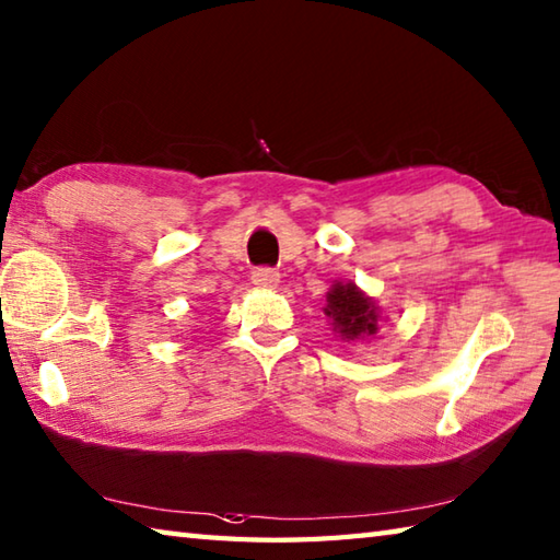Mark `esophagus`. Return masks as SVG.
<instances>
[{
  "label": "esophagus",
  "mask_w": 560,
  "mask_h": 560,
  "mask_svg": "<svg viewBox=\"0 0 560 560\" xmlns=\"http://www.w3.org/2000/svg\"><path fill=\"white\" fill-rule=\"evenodd\" d=\"M250 280L260 290H272V288H278L280 272L272 270V268H256V270L250 272Z\"/></svg>",
  "instance_id": "1"
}]
</instances>
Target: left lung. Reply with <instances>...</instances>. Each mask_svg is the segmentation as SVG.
Here are the masks:
<instances>
[{
  "instance_id": "obj_1",
  "label": "left lung",
  "mask_w": 560,
  "mask_h": 560,
  "mask_svg": "<svg viewBox=\"0 0 560 560\" xmlns=\"http://www.w3.org/2000/svg\"><path fill=\"white\" fill-rule=\"evenodd\" d=\"M324 314L329 316L334 334L348 343L371 339L377 334L380 322H383L377 302L358 288L353 280H336L331 284L329 292H326Z\"/></svg>"
}]
</instances>
